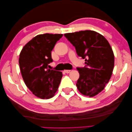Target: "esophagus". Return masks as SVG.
Here are the masks:
<instances>
[{"instance_id":"esophagus-1","label":"esophagus","mask_w":132,"mask_h":132,"mask_svg":"<svg viewBox=\"0 0 132 132\" xmlns=\"http://www.w3.org/2000/svg\"><path fill=\"white\" fill-rule=\"evenodd\" d=\"M70 71H71L70 70H64V72H65L66 73H67V74L69 73V72H70Z\"/></svg>"}]
</instances>
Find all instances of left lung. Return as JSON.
Instances as JSON below:
<instances>
[{
	"label": "left lung",
	"mask_w": 132,
	"mask_h": 132,
	"mask_svg": "<svg viewBox=\"0 0 132 132\" xmlns=\"http://www.w3.org/2000/svg\"><path fill=\"white\" fill-rule=\"evenodd\" d=\"M78 55L85 60L83 68H77L79 78L76 84L81 94L92 97L102 91L112 74L114 54L108 41L93 30H82L64 35Z\"/></svg>",
	"instance_id": "1"
}]
</instances>
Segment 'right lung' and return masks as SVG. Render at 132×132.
I'll return each instance as SVG.
<instances>
[{
    "instance_id": "add662e5",
    "label": "right lung",
    "mask_w": 132,
    "mask_h": 132,
    "mask_svg": "<svg viewBox=\"0 0 132 132\" xmlns=\"http://www.w3.org/2000/svg\"><path fill=\"white\" fill-rule=\"evenodd\" d=\"M62 34L45 33L33 38L22 49L19 63L23 80L32 93L43 99L52 97L62 77L61 71L48 69L51 52Z\"/></svg>"
}]
</instances>
